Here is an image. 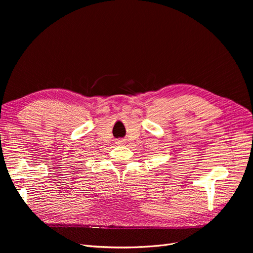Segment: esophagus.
I'll list each match as a JSON object with an SVG mask.
<instances>
[{
	"label": "esophagus",
	"instance_id": "obj_1",
	"mask_svg": "<svg viewBox=\"0 0 253 253\" xmlns=\"http://www.w3.org/2000/svg\"><path fill=\"white\" fill-rule=\"evenodd\" d=\"M117 143H118V144H123V143H124V140H123V139H118V140H117Z\"/></svg>",
	"mask_w": 253,
	"mask_h": 253
}]
</instances>
